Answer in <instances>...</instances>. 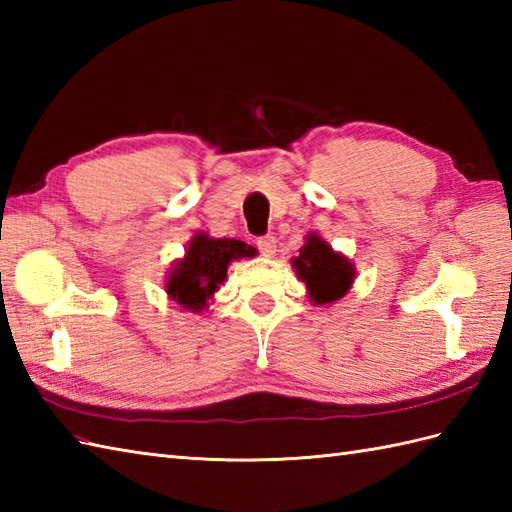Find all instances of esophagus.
<instances>
[{
    "mask_svg": "<svg viewBox=\"0 0 512 512\" xmlns=\"http://www.w3.org/2000/svg\"><path fill=\"white\" fill-rule=\"evenodd\" d=\"M257 248H259V253L262 255H266V257H273L275 255V248H277V239L273 237V235H262V237H257Z\"/></svg>",
    "mask_w": 512,
    "mask_h": 512,
    "instance_id": "obj_1",
    "label": "esophagus"
}]
</instances>
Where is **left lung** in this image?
Instances as JSON below:
<instances>
[{"label":"left lung","instance_id":"obj_1","mask_svg":"<svg viewBox=\"0 0 512 512\" xmlns=\"http://www.w3.org/2000/svg\"><path fill=\"white\" fill-rule=\"evenodd\" d=\"M292 266L317 306L341 299L354 281V266L317 235H308L306 246L299 250V257L292 259Z\"/></svg>","mask_w":512,"mask_h":512}]
</instances>
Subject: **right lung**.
I'll return each mask as SVG.
<instances>
[{
	"mask_svg": "<svg viewBox=\"0 0 512 512\" xmlns=\"http://www.w3.org/2000/svg\"><path fill=\"white\" fill-rule=\"evenodd\" d=\"M257 250L239 239H211L198 233L187 248V255L171 270L167 292L182 308L198 312L213 292L224 284L226 268L233 259L255 257Z\"/></svg>",
	"mask_w": 512,
	"mask_h": 512,
	"instance_id": "right-lung-1",
	"label": "right lung"
}]
</instances>
